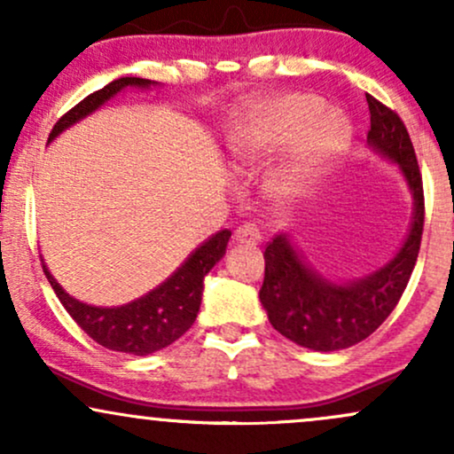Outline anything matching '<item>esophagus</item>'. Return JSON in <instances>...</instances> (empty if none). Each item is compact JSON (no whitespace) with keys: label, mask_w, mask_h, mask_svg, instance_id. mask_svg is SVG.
Segmentation results:
<instances>
[{"label":"esophagus","mask_w":454,"mask_h":454,"mask_svg":"<svg viewBox=\"0 0 454 454\" xmlns=\"http://www.w3.org/2000/svg\"><path fill=\"white\" fill-rule=\"evenodd\" d=\"M260 239H262V232L256 223H241V226L234 231V243L241 245H258Z\"/></svg>","instance_id":"obj_1"}]
</instances>
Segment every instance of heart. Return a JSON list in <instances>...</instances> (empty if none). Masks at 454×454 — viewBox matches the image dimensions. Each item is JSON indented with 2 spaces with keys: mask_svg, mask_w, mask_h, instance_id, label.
I'll use <instances>...</instances> for the list:
<instances>
[{
  "mask_svg": "<svg viewBox=\"0 0 454 454\" xmlns=\"http://www.w3.org/2000/svg\"><path fill=\"white\" fill-rule=\"evenodd\" d=\"M348 137L340 113L326 111L322 98L288 93L260 102L228 129V151L239 166H258L293 145L290 158L270 179L279 200H293L317 179Z\"/></svg>",
  "mask_w": 454,
  "mask_h": 454,
  "instance_id": "1",
  "label": "heart"
}]
</instances>
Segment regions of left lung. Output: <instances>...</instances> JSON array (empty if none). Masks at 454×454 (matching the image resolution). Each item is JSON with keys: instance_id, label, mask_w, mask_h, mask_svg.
<instances>
[{"instance_id": "obj_1", "label": "left lung", "mask_w": 454, "mask_h": 454, "mask_svg": "<svg viewBox=\"0 0 454 454\" xmlns=\"http://www.w3.org/2000/svg\"><path fill=\"white\" fill-rule=\"evenodd\" d=\"M367 104L372 114L367 143L399 166L414 196V222L397 256L369 278L333 284L307 267L286 234H278L264 247L260 303L269 322L290 341L317 352L350 348L387 320L408 286L423 239V175L408 128L393 108L369 93Z\"/></svg>"}]
</instances>
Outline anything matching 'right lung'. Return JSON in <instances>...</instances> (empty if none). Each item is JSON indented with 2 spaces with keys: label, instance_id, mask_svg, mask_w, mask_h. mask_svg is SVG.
Listing matches in <instances>:
<instances>
[{
  "label": "right lung",
  "instance_id": "add662e5",
  "mask_svg": "<svg viewBox=\"0 0 454 454\" xmlns=\"http://www.w3.org/2000/svg\"><path fill=\"white\" fill-rule=\"evenodd\" d=\"M153 82L147 78L123 76L108 82L100 91H93L85 100H81L74 108L61 114L59 121L53 126L49 140L64 132L72 123L81 121L82 117L100 108L104 102L111 100L126 87H149ZM231 231H220L207 239L179 269L170 275L164 284L151 290L149 294L140 296L132 303L121 307H93L72 299L70 294L57 284L49 269L44 267V275L53 286L57 299L66 307L67 314L76 322L93 341L114 352L134 354V356H147L161 348L179 340L181 335L194 325L198 309L202 301V281L213 269V264L226 254Z\"/></svg>",
  "mask_w": 454,
  "mask_h": 454
}]
</instances>
